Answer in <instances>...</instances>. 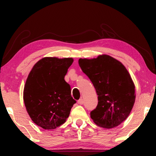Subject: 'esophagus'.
<instances>
[{
  "label": "esophagus",
  "mask_w": 156,
  "mask_h": 156,
  "mask_svg": "<svg viewBox=\"0 0 156 156\" xmlns=\"http://www.w3.org/2000/svg\"><path fill=\"white\" fill-rule=\"evenodd\" d=\"M77 103L79 104H81V105H82V104H84V100H83L82 99H80L77 101Z\"/></svg>",
  "instance_id": "obj_1"
}]
</instances>
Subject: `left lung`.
Wrapping results in <instances>:
<instances>
[{"mask_svg":"<svg viewBox=\"0 0 156 156\" xmlns=\"http://www.w3.org/2000/svg\"><path fill=\"white\" fill-rule=\"evenodd\" d=\"M79 65L89 78L98 95V104L90 116L96 124L112 129L129 116L136 99L135 86L129 72L109 55L80 59Z\"/></svg>","mask_w":156,"mask_h":156,"instance_id":"8db88e82","label":"left lung"}]
</instances>
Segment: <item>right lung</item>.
Instances as JSON below:
<instances>
[{"label": "right lung", "mask_w": 156, "mask_h": 156, "mask_svg": "<svg viewBox=\"0 0 156 156\" xmlns=\"http://www.w3.org/2000/svg\"><path fill=\"white\" fill-rule=\"evenodd\" d=\"M72 58L44 57L33 66L25 82L23 100L30 117L47 130L65 122L76 101L65 76Z\"/></svg>", "instance_id": "right-lung-1"}]
</instances>
